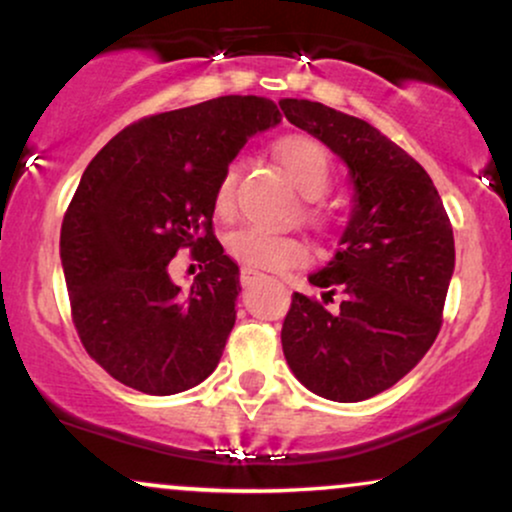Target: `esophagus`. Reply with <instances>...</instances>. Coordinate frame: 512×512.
<instances>
[{
    "label": "esophagus",
    "mask_w": 512,
    "mask_h": 512,
    "mask_svg": "<svg viewBox=\"0 0 512 512\" xmlns=\"http://www.w3.org/2000/svg\"><path fill=\"white\" fill-rule=\"evenodd\" d=\"M257 279H260V274H257L255 269H248V267H243V269H240V284H243V286H250V284H255Z\"/></svg>",
    "instance_id": "obj_1"
}]
</instances>
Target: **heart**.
Wrapping results in <instances>:
<instances>
[{
  "mask_svg": "<svg viewBox=\"0 0 512 512\" xmlns=\"http://www.w3.org/2000/svg\"><path fill=\"white\" fill-rule=\"evenodd\" d=\"M272 154L281 168L289 173L293 185L308 197H317L327 190L332 180V158L317 139L308 134H286L272 144ZM236 182L238 163L231 161L219 175L214 187V209L216 214L228 216L236 204ZM308 219L313 226L325 228L327 214L320 207H308ZM226 250L233 260L250 269L264 272H284L291 267H303L310 260L308 245L296 236H279L267 233L262 228L243 226L226 236Z\"/></svg>",
  "mask_w": 512,
  "mask_h": 512,
  "instance_id": "1",
  "label": "heart"
}]
</instances>
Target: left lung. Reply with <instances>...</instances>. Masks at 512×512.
<instances>
[{"instance_id": "8db88e82", "label": "left lung", "mask_w": 512, "mask_h": 512, "mask_svg": "<svg viewBox=\"0 0 512 512\" xmlns=\"http://www.w3.org/2000/svg\"><path fill=\"white\" fill-rule=\"evenodd\" d=\"M291 125L327 144L351 170L356 204L342 248L293 293L281 346L301 383L332 402H363L402 380L443 325L455 238L428 173L380 129L322 103L284 98ZM343 296L327 311L333 293Z\"/></svg>"}]
</instances>
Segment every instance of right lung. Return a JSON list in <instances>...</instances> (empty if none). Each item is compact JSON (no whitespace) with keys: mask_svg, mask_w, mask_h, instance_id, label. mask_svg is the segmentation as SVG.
<instances>
[{"mask_svg":"<svg viewBox=\"0 0 512 512\" xmlns=\"http://www.w3.org/2000/svg\"><path fill=\"white\" fill-rule=\"evenodd\" d=\"M279 120L267 98H211L132 122L86 166L62 221L64 281L81 344L122 385L175 395L219 366L240 281L214 233V187ZM185 247L205 264L190 292L167 274Z\"/></svg>","mask_w":512,"mask_h":512,"instance_id":"obj_1","label":"right lung"}]
</instances>
